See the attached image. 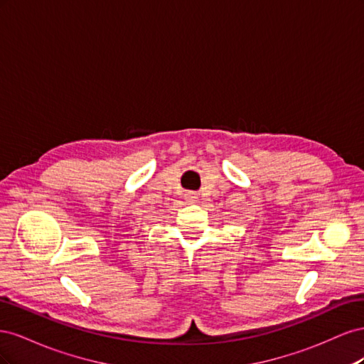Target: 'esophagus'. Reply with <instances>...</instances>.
<instances>
[{"instance_id":"esophagus-1","label":"esophagus","mask_w":364,"mask_h":364,"mask_svg":"<svg viewBox=\"0 0 364 364\" xmlns=\"http://www.w3.org/2000/svg\"><path fill=\"white\" fill-rule=\"evenodd\" d=\"M186 199H188V200H196L197 199V197H196V194H193V193H188V194H186Z\"/></svg>"}]
</instances>
